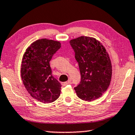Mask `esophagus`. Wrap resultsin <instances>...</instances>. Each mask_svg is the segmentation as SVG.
Here are the masks:
<instances>
[{
    "label": "esophagus",
    "mask_w": 135,
    "mask_h": 135,
    "mask_svg": "<svg viewBox=\"0 0 135 135\" xmlns=\"http://www.w3.org/2000/svg\"><path fill=\"white\" fill-rule=\"evenodd\" d=\"M71 79H69V81H66V82H62V85H63V86H66V85H67L68 84H70V83H71Z\"/></svg>",
    "instance_id": "esophagus-1"
}]
</instances>
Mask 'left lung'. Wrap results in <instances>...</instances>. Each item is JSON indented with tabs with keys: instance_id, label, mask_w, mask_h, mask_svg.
Returning a JSON list of instances; mask_svg holds the SVG:
<instances>
[{
	"instance_id": "8db88e82",
	"label": "left lung",
	"mask_w": 135,
	"mask_h": 135,
	"mask_svg": "<svg viewBox=\"0 0 135 135\" xmlns=\"http://www.w3.org/2000/svg\"><path fill=\"white\" fill-rule=\"evenodd\" d=\"M78 63L81 81L74 88L78 98L91 102L108 89L112 75V63L103 45L94 38L81 36L70 41Z\"/></svg>"
}]
</instances>
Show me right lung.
Wrapping results in <instances>:
<instances>
[{"label":"right lung","mask_w":135,"mask_h":135,"mask_svg":"<svg viewBox=\"0 0 135 135\" xmlns=\"http://www.w3.org/2000/svg\"><path fill=\"white\" fill-rule=\"evenodd\" d=\"M61 47L58 41L42 38L27 49L21 65V77L28 93L38 101L49 103L60 97L61 85L52 76L50 61Z\"/></svg>","instance_id":"add662e5"}]
</instances>
